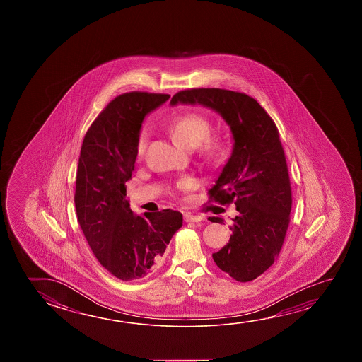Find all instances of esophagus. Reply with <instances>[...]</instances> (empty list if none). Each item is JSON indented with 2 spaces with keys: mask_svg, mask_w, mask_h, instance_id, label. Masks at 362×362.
Wrapping results in <instances>:
<instances>
[{
  "mask_svg": "<svg viewBox=\"0 0 362 362\" xmlns=\"http://www.w3.org/2000/svg\"><path fill=\"white\" fill-rule=\"evenodd\" d=\"M202 217L199 214H184V221L185 222H201Z\"/></svg>",
  "mask_w": 362,
  "mask_h": 362,
  "instance_id": "1",
  "label": "esophagus"
}]
</instances>
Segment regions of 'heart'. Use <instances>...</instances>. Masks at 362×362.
Instances as JSON below:
<instances>
[{
    "mask_svg": "<svg viewBox=\"0 0 362 362\" xmlns=\"http://www.w3.org/2000/svg\"><path fill=\"white\" fill-rule=\"evenodd\" d=\"M211 121L207 116L202 113L189 112L180 115L170 124V132L177 143L184 148H197L201 145L203 154L208 158H217L225 150V141L219 136H209L211 134ZM146 132L143 131L137 141L136 154L139 158L143 156L146 148ZM196 187L193 178H184L178 183L179 190L189 192Z\"/></svg>",
    "mask_w": 362,
    "mask_h": 362,
    "instance_id": "heart-1",
    "label": "heart"
}]
</instances>
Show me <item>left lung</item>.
<instances>
[{
    "label": "left lung",
    "mask_w": 362,
    "mask_h": 362,
    "mask_svg": "<svg viewBox=\"0 0 362 362\" xmlns=\"http://www.w3.org/2000/svg\"><path fill=\"white\" fill-rule=\"evenodd\" d=\"M170 103L209 107L231 127V158L208 196L222 206L235 203L238 214L230 241L212 257L231 278L251 281L278 259L291 222V179L278 127L259 102L230 89H184ZM209 221L223 223L221 217Z\"/></svg>",
    "instance_id": "8db88e82"
}]
</instances>
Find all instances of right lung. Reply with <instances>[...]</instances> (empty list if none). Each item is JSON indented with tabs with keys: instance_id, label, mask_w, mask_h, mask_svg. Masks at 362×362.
<instances>
[{
	"instance_id": "1",
	"label": "right lung",
	"mask_w": 362,
	"mask_h": 362,
	"mask_svg": "<svg viewBox=\"0 0 362 362\" xmlns=\"http://www.w3.org/2000/svg\"><path fill=\"white\" fill-rule=\"evenodd\" d=\"M169 97L148 92L117 95L89 126L81 148L74 194L78 222L97 260L124 281L153 273L183 226L180 212L135 216L126 199L141 122Z\"/></svg>"
}]
</instances>
